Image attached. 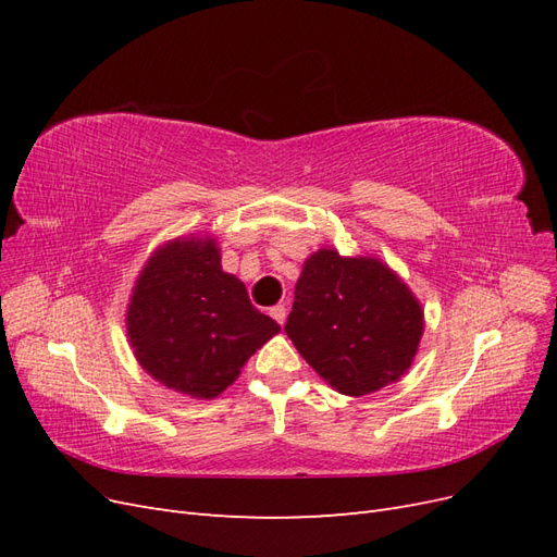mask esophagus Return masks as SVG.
Returning a JSON list of instances; mask_svg holds the SVG:
<instances>
[{
  "label": "esophagus",
  "mask_w": 557,
  "mask_h": 557,
  "mask_svg": "<svg viewBox=\"0 0 557 557\" xmlns=\"http://www.w3.org/2000/svg\"><path fill=\"white\" fill-rule=\"evenodd\" d=\"M269 313H272V318L276 320V323H285V315H288V309H285L283 305H276V307H272V309H269Z\"/></svg>",
  "instance_id": "34e87169"
}]
</instances>
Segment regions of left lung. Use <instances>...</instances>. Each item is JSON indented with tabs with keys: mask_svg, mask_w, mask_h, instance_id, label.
<instances>
[{
	"mask_svg": "<svg viewBox=\"0 0 557 557\" xmlns=\"http://www.w3.org/2000/svg\"><path fill=\"white\" fill-rule=\"evenodd\" d=\"M425 330L418 297L374 256L318 248L305 260L285 323L290 342L336 393L362 397L399 381Z\"/></svg>",
	"mask_w": 557,
	"mask_h": 557,
	"instance_id": "8db88e82",
	"label": "left lung"
}]
</instances>
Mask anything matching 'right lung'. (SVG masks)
<instances>
[{
  "label": "right lung",
  "mask_w": 557,
  "mask_h": 557,
  "mask_svg": "<svg viewBox=\"0 0 557 557\" xmlns=\"http://www.w3.org/2000/svg\"><path fill=\"white\" fill-rule=\"evenodd\" d=\"M134 358L174 393L213 399L281 325L250 305L246 285L223 272L213 237H176L153 250L125 313Z\"/></svg>",
  "instance_id": "1"
}]
</instances>
